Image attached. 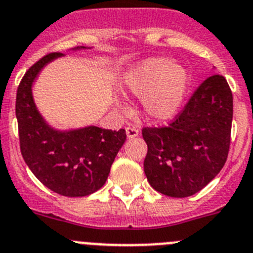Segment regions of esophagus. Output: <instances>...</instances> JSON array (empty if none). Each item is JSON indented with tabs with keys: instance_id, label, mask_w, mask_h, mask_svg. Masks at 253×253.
<instances>
[{
	"instance_id": "obj_1",
	"label": "esophagus",
	"mask_w": 253,
	"mask_h": 253,
	"mask_svg": "<svg viewBox=\"0 0 253 253\" xmlns=\"http://www.w3.org/2000/svg\"><path fill=\"white\" fill-rule=\"evenodd\" d=\"M138 129L133 126H127L126 127V135L128 138H135L136 136H138Z\"/></svg>"
}]
</instances>
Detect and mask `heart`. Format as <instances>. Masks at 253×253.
<instances>
[{
  "mask_svg": "<svg viewBox=\"0 0 253 253\" xmlns=\"http://www.w3.org/2000/svg\"><path fill=\"white\" fill-rule=\"evenodd\" d=\"M189 84L188 70L169 58L143 60L125 77L127 89L142 97L145 113L158 121H168L179 113Z\"/></svg>",
  "mask_w": 253,
  "mask_h": 253,
  "instance_id": "obj_1",
  "label": "heart"
}]
</instances>
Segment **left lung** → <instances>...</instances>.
I'll return each instance as SVG.
<instances>
[{
    "label": "left lung",
    "instance_id": "obj_1",
    "mask_svg": "<svg viewBox=\"0 0 253 253\" xmlns=\"http://www.w3.org/2000/svg\"><path fill=\"white\" fill-rule=\"evenodd\" d=\"M233 97L226 78H207L168 126L143 127V170L164 195L195 194L222 170L231 145Z\"/></svg>",
    "mask_w": 253,
    "mask_h": 253
}]
</instances>
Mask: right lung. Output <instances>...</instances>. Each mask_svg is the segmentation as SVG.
<instances>
[{"instance_id": "1", "label": "right lung", "mask_w": 253, "mask_h": 253, "mask_svg": "<svg viewBox=\"0 0 253 253\" xmlns=\"http://www.w3.org/2000/svg\"><path fill=\"white\" fill-rule=\"evenodd\" d=\"M59 56L63 54L42 56L20 82L16 94L20 149L29 169L46 188L64 197H85L104 185L116 155L126 141V131L95 126L58 131L44 121L31 87L39 72Z\"/></svg>"}]
</instances>
